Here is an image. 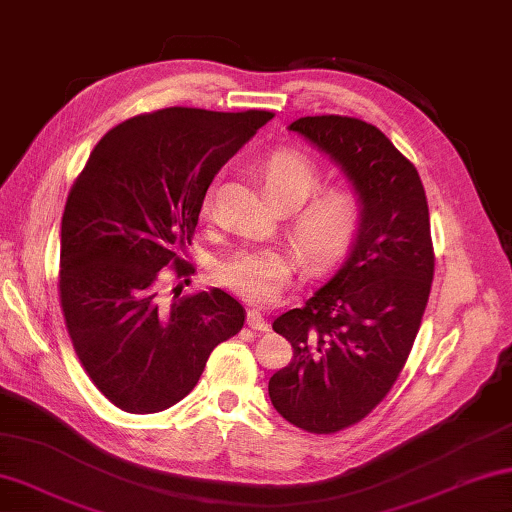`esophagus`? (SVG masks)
I'll return each instance as SVG.
<instances>
[{"instance_id":"esophagus-1","label":"esophagus","mask_w":512,"mask_h":512,"mask_svg":"<svg viewBox=\"0 0 512 512\" xmlns=\"http://www.w3.org/2000/svg\"><path fill=\"white\" fill-rule=\"evenodd\" d=\"M247 325L252 327L256 332H269V323L265 321V316L260 314L258 310H249L247 312Z\"/></svg>"}]
</instances>
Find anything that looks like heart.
<instances>
[{
	"label": "heart",
	"mask_w": 512,
	"mask_h": 512,
	"mask_svg": "<svg viewBox=\"0 0 512 512\" xmlns=\"http://www.w3.org/2000/svg\"><path fill=\"white\" fill-rule=\"evenodd\" d=\"M260 176L267 200L278 209H294L321 185V169L307 153L296 149L272 153ZM211 209L214 200L209 196L205 211ZM361 214L359 196L345 187L321 189L296 209L289 223V236L303 265L321 269L343 256L359 231ZM211 274L220 287L243 296L245 301L265 305L283 292L292 276V256L276 247L240 249L218 260Z\"/></svg>",
	"instance_id": "b5f03b06"
}]
</instances>
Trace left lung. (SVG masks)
<instances>
[{"label": "left lung", "mask_w": 512, "mask_h": 512, "mask_svg": "<svg viewBox=\"0 0 512 512\" xmlns=\"http://www.w3.org/2000/svg\"><path fill=\"white\" fill-rule=\"evenodd\" d=\"M289 131L341 165L363 211L339 272L272 323L294 350L269 379L276 412L301 430L334 435L379 406L417 339L435 276L428 200L417 167L374 124L307 115Z\"/></svg>", "instance_id": "left-lung-1"}]
</instances>
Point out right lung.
I'll return each mask as SVG.
<instances>
[{
	"mask_svg": "<svg viewBox=\"0 0 512 512\" xmlns=\"http://www.w3.org/2000/svg\"><path fill=\"white\" fill-rule=\"evenodd\" d=\"M274 118L169 106L113 127L66 198L60 303L75 354L106 399L133 414L176 406L196 388L211 350L243 330L223 289L160 292V269L182 260L220 167Z\"/></svg>",
	"mask_w": 512,
	"mask_h": 512,
	"instance_id": "1",
	"label": "right lung"
}]
</instances>
